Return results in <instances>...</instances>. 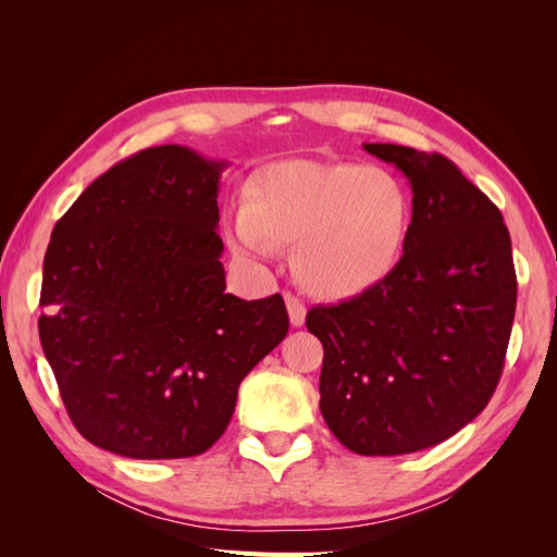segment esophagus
Instances as JSON below:
<instances>
[{"label": "esophagus", "mask_w": 557, "mask_h": 557, "mask_svg": "<svg viewBox=\"0 0 557 557\" xmlns=\"http://www.w3.org/2000/svg\"><path fill=\"white\" fill-rule=\"evenodd\" d=\"M285 307H288V315L293 327H301L307 320V307L301 305V299L295 297L293 293H285Z\"/></svg>", "instance_id": "1"}]
</instances>
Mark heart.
Masks as SVG:
<instances>
[{"label": "heart", "mask_w": 557, "mask_h": 557, "mask_svg": "<svg viewBox=\"0 0 557 557\" xmlns=\"http://www.w3.org/2000/svg\"><path fill=\"white\" fill-rule=\"evenodd\" d=\"M413 230V195L397 174L356 162L281 160L250 174L227 242L246 264L293 244V272L323 299H350L395 274Z\"/></svg>", "instance_id": "1"}]
</instances>
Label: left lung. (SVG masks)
Returning a JSON list of instances; mask_svg holds the SVG:
<instances>
[{
	"label": "left lung",
	"mask_w": 557,
	"mask_h": 557,
	"mask_svg": "<svg viewBox=\"0 0 557 557\" xmlns=\"http://www.w3.org/2000/svg\"><path fill=\"white\" fill-rule=\"evenodd\" d=\"M413 190L407 252L374 290L313 307L320 411L360 455H404L471 423L499 383L516 315L511 237L499 209L448 158L364 144Z\"/></svg>",
	"instance_id": "left-lung-1"
}]
</instances>
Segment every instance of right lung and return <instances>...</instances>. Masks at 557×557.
Here are the masks:
<instances>
[{"label":"right lung","mask_w":557,"mask_h":557,"mask_svg":"<svg viewBox=\"0 0 557 557\" xmlns=\"http://www.w3.org/2000/svg\"><path fill=\"white\" fill-rule=\"evenodd\" d=\"M225 162L153 146L92 181L50 234L39 339L76 430L137 460L193 458L288 334L276 293H225Z\"/></svg>","instance_id":"add662e5"}]
</instances>
